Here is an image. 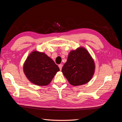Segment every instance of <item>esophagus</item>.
I'll use <instances>...</instances> for the list:
<instances>
[{"label":"esophagus","mask_w":122,"mask_h":122,"mask_svg":"<svg viewBox=\"0 0 122 122\" xmlns=\"http://www.w3.org/2000/svg\"><path fill=\"white\" fill-rule=\"evenodd\" d=\"M62 66H63V65H62V64H60V65H59V67L60 70H61L62 68Z\"/></svg>","instance_id":"esophagus-1"}]
</instances>
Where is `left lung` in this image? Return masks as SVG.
<instances>
[{"mask_svg":"<svg viewBox=\"0 0 122 122\" xmlns=\"http://www.w3.org/2000/svg\"><path fill=\"white\" fill-rule=\"evenodd\" d=\"M95 71V63L89 52L80 47L70 52L62 72L71 85L78 86L88 83Z\"/></svg>","mask_w":122,"mask_h":122,"instance_id":"obj_1","label":"left lung"}]
</instances>
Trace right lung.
<instances>
[{
	"mask_svg": "<svg viewBox=\"0 0 122 122\" xmlns=\"http://www.w3.org/2000/svg\"><path fill=\"white\" fill-rule=\"evenodd\" d=\"M59 68L52 59L43 52L34 51L23 65V71L29 81L38 86L49 84Z\"/></svg>",
	"mask_w": 122,
	"mask_h": 122,
	"instance_id": "1",
	"label": "right lung"
}]
</instances>
